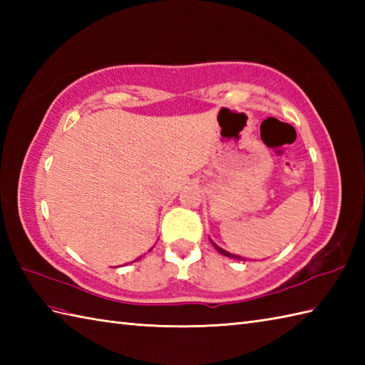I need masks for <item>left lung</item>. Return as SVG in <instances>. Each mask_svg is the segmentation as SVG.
Wrapping results in <instances>:
<instances>
[{"label": "left lung", "instance_id": "left-lung-1", "mask_svg": "<svg viewBox=\"0 0 365 365\" xmlns=\"http://www.w3.org/2000/svg\"><path fill=\"white\" fill-rule=\"evenodd\" d=\"M212 245L216 247V251H218L220 254H222V255H226V257H230V259H235V260H245L246 262V257H240V255H235V254H230V252H227V251H224L222 247H220V246H216L213 242H212Z\"/></svg>", "mask_w": 365, "mask_h": 365}]
</instances>
